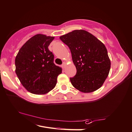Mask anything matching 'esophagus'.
<instances>
[{
	"mask_svg": "<svg viewBox=\"0 0 132 132\" xmlns=\"http://www.w3.org/2000/svg\"><path fill=\"white\" fill-rule=\"evenodd\" d=\"M65 66H66V63H65V62H63V64H62V68L64 69V68H65Z\"/></svg>",
	"mask_w": 132,
	"mask_h": 132,
	"instance_id": "esophagus-1",
	"label": "esophagus"
}]
</instances>
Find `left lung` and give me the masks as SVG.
Returning a JSON list of instances; mask_svg holds the SVG:
<instances>
[{
    "label": "left lung",
    "mask_w": 132,
    "mask_h": 132,
    "mask_svg": "<svg viewBox=\"0 0 132 132\" xmlns=\"http://www.w3.org/2000/svg\"><path fill=\"white\" fill-rule=\"evenodd\" d=\"M70 50L77 73L70 82L84 93L102 87L109 75L111 62L103 43L84 30H75L59 37Z\"/></svg>",
    "instance_id": "8db88e82"
}]
</instances>
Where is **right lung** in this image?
Listing matches in <instances>:
<instances>
[{"instance_id": "add662e5", "label": "right lung", "mask_w": 132, "mask_h": 132, "mask_svg": "<svg viewBox=\"0 0 132 132\" xmlns=\"http://www.w3.org/2000/svg\"><path fill=\"white\" fill-rule=\"evenodd\" d=\"M54 37L37 34L21 48L15 59V73L25 89L36 95L53 89L62 68L54 63V56L48 47Z\"/></svg>"}]
</instances>
